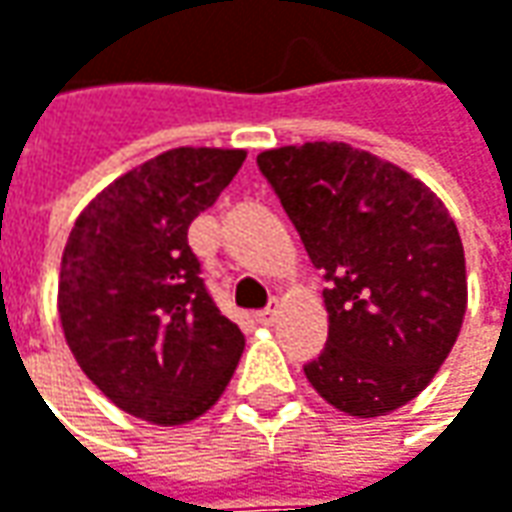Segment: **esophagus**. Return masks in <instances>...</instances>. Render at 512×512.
Here are the masks:
<instances>
[{"label":"esophagus","instance_id":"obj_1","mask_svg":"<svg viewBox=\"0 0 512 512\" xmlns=\"http://www.w3.org/2000/svg\"><path fill=\"white\" fill-rule=\"evenodd\" d=\"M276 319H279V305H276V302H270V307H265V310H259V313H256V322L265 327L273 325Z\"/></svg>","mask_w":512,"mask_h":512}]
</instances>
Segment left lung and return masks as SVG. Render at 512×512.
<instances>
[{
    "instance_id": "1",
    "label": "left lung",
    "mask_w": 512,
    "mask_h": 512,
    "mask_svg": "<svg viewBox=\"0 0 512 512\" xmlns=\"http://www.w3.org/2000/svg\"><path fill=\"white\" fill-rule=\"evenodd\" d=\"M259 170L325 276L327 344L313 390L356 419L413 402L439 373L467 310L459 227L399 165L344 142L262 150Z\"/></svg>"
}]
</instances>
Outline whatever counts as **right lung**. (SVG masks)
Masks as SVG:
<instances>
[{
    "mask_svg": "<svg viewBox=\"0 0 512 512\" xmlns=\"http://www.w3.org/2000/svg\"><path fill=\"white\" fill-rule=\"evenodd\" d=\"M247 150L173 148L99 190L70 230L59 322L76 364L110 402L159 427L207 413L245 336L207 296L187 245Z\"/></svg>",
    "mask_w": 512,
    "mask_h": 512,
    "instance_id": "right-lung-1",
    "label": "right lung"
}]
</instances>
